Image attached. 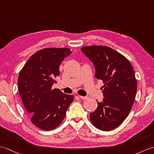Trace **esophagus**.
Segmentation results:
<instances>
[{"mask_svg": "<svg viewBox=\"0 0 154 154\" xmlns=\"http://www.w3.org/2000/svg\"><path fill=\"white\" fill-rule=\"evenodd\" d=\"M79 98L82 100H86V99L88 98L87 96H79Z\"/></svg>", "mask_w": 154, "mask_h": 154, "instance_id": "34e87169", "label": "esophagus"}]
</instances>
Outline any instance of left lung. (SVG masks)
Returning a JSON list of instances; mask_svg holds the SVG:
<instances>
[{"label": "left lung", "mask_w": 154, "mask_h": 154, "mask_svg": "<svg viewBox=\"0 0 154 154\" xmlns=\"http://www.w3.org/2000/svg\"><path fill=\"white\" fill-rule=\"evenodd\" d=\"M81 51L93 63L95 77L103 83V98L90 114L91 121L100 130L112 131L126 119L134 103L137 82L133 67L125 57L108 46H84Z\"/></svg>", "instance_id": "obj_1"}]
</instances>
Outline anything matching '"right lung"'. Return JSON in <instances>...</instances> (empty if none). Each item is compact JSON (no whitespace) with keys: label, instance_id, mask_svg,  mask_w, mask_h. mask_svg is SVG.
I'll use <instances>...</instances> for the list:
<instances>
[{"label":"right lung","instance_id":"add662e5","mask_svg":"<svg viewBox=\"0 0 154 154\" xmlns=\"http://www.w3.org/2000/svg\"><path fill=\"white\" fill-rule=\"evenodd\" d=\"M71 52L67 48L42 49L30 57L20 72V96L31 123L41 129L58 127L73 101V95L52 88L60 75L61 63Z\"/></svg>","mask_w":154,"mask_h":154}]
</instances>
